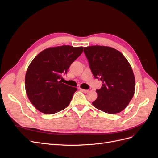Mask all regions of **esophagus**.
Segmentation results:
<instances>
[{"label": "esophagus", "mask_w": 158, "mask_h": 158, "mask_svg": "<svg viewBox=\"0 0 158 158\" xmlns=\"http://www.w3.org/2000/svg\"><path fill=\"white\" fill-rule=\"evenodd\" d=\"M80 90L81 91V92H82L84 93H88V90H87V89H82V88H80Z\"/></svg>", "instance_id": "obj_1"}]
</instances>
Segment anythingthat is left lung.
<instances>
[{"instance_id":"8db88e82","label":"left lung","mask_w":158,"mask_h":158,"mask_svg":"<svg viewBox=\"0 0 158 158\" xmlns=\"http://www.w3.org/2000/svg\"><path fill=\"white\" fill-rule=\"evenodd\" d=\"M84 52L95 79L102 81L96 89L93 106L105 113H118L125 109L135 91V78L131 66L121 52L112 47L90 46Z\"/></svg>"}]
</instances>
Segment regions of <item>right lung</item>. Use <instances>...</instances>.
<instances>
[{"instance_id": "add662e5", "label": "right lung", "mask_w": 158, "mask_h": 158, "mask_svg": "<svg viewBox=\"0 0 158 158\" xmlns=\"http://www.w3.org/2000/svg\"><path fill=\"white\" fill-rule=\"evenodd\" d=\"M82 52L83 47H51L31 61L26 74L25 87L28 98L37 110L54 114L69 106L77 89L62 83L60 79Z\"/></svg>"}]
</instances>
